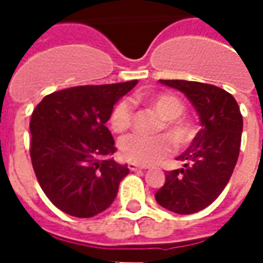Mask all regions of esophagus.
Instances as JSON below:
<instances>
[{
    "label": "esophagus",
    "mask_w": 263,
    "mask_h": 263,
    "mask_svg": "<svg viewBox=\"0 0 263 263\" xmlns=\"http://www.w3.org/2000/svg\"><path fill=\"white\" fill-rule=\"evenodd\" d=\"M128 167H129V171H142V169H148L145 165H138V163H134V162H129V163H128Z\"/></svg>",
    "instance_id": "1"
}]
</instances>
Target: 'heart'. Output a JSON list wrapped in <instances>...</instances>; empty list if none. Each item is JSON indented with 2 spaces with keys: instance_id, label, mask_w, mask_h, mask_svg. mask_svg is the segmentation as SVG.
<instances>
[{
  "instance_id": "obj_1",
  "label": "heart",
  "mask_w": 263,
  "mask_h": 263,
  "mask_svg": "<svg viewBox=\"0 0 263 263\" xmlns=\"http://www.w3.org/2000/svg\"><path fill=\"white\" fill-rule=\"evenodd\" d=\"M135 103H143L152 107L160 115L162 124L159 129H165L175 146L180 148L192 139V128L180 118L184 114V104L182 100L169 92H145L134 97ZM134 107L129 100H120L109 114V126L115 134H124L132 125ZM172 145L163 135L145 138L141 135H129L120 142L121 155L129 162L151 165L156 163L171 154Z\"/></svg>"
}]
</instances>
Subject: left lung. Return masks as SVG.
I'll return each instance as SVG.
<instances>
[{"label": "left lung", "mask_w": 263, "mask_h": 263, "mask_svg": "<svg viewBox=\"0 0 263 263\" xmlns=\"http://www.w3.org/2000/svg\"><path fill=\"white\" fill-rule=\"evenodd\" d=\"M182 91L192 101L201 129L177 160L182 169L166 173V182L156 192V201L177 214H193L218 197L237 165L242 115L235 98L220 87L198 81L160 80Z\"/></svg>", "instance_id": "left-lung-1"}]
</instances>
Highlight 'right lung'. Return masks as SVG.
<instances>
[{
    "label": "right lung",
    "mask_w": 263,
    "mask_h": 263,
    "mask_svg": "<svg viewBox=\"0 0 263 263\" xmlns=\"http://www.w3.org/2000/svg\"><path fill=\"white\" fill-rule=\"evenodd\" d=\"M137 83L70 87L46 96L33 109L32 166L43 193L66 214L88 218L107 210L129 173L126 165L108 159L117 148L105 122Z\"/></svg>",
    "instance_id": "right-lung-1"
}]
</instances>
